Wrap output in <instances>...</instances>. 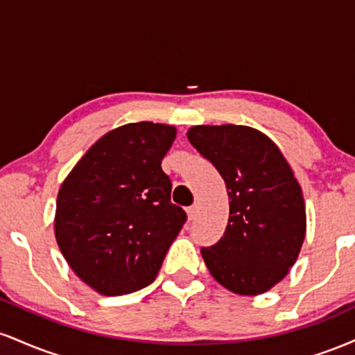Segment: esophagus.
I'll return each mask as SVG.
<instances>
[{
	"label": "esophagus",
	"instance_id": "esophagus-1",
	"mask_svg": "<svg viewBox=\"0 0 355 355\" xmlns=\"http://www.w3.org/2000/svg\"><path fill=\"white\" fill-rule=\"evenodd\" d=\"M198 214V207L197 205H191L187 209V215H189V220H193L195 217H197Z\"/></svg>",
	"mask_w": 355,
	"mask_h": 355
}]
</instances>
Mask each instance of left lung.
I'll return each instance as SVG.
<instances>
[{
  "instance_id": "obj_1",
  "label": "left lung",
  "mask_w": 355,
  "mask_h": 355,
  "mask_svg": "<svg viewBox=\"0 0 355 355\" xmlns=\"http://www.w3.org/2000/svg\"><path fill=\"white\" fill-rule=\"evenodd\" d=\"M190 144L214 164L229 191V223L202 257L211 277L239 295L270 291L302 248L307 217L302 189L266 133L243 125H197Z\"/></svg>"
}]
</instances>
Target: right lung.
<instances>
[{"mask_svg": "<svg viewBox=\"0 0 355 355\" xmlns=\"http://www.w3.org/2000/svg\"><path fill=\"white\" fill-rule=\"evenodd\" d=\"M177 128L140 121L110 130L80 158L56 198L55 237L71 270L101 295L155 280L187 220L162 160Z\"/></svg>", "mask_w": 355, "mask_h": 355, "instance_id": "right-lung-1", "label": "right lung"}]
</instances>
